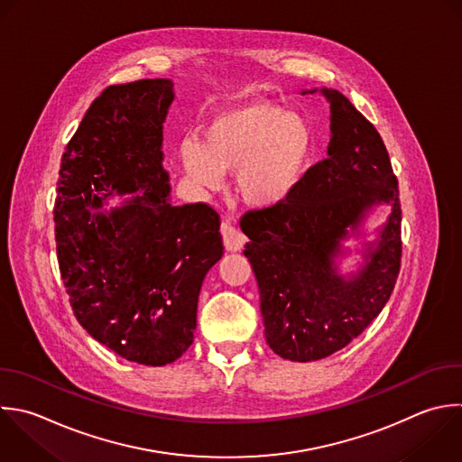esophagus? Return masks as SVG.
<instances>
[{
    "label": "esophagus",
    "instance_id": "34e87169",
    "mask_svg": "<svg viewBox=\"0 0 462 462\" xmlns=\"http://www.w3.org/2000/svg\"><path fill=\"white\" fill-rule=\"evenodd\" d=\"M220 233H222L224 245H226V249H227V251L236 253V251H240V249L244 247V244H245V236H244V235L235 227V226H231V224H227V222H222V226H220Z\"/></svg>",
    "mask_w": 462,
    "mask_h": 462
}]
</instances>
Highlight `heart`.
<instances>
[{
	"mask_svg": "<svg viewBox=\"0 0 462 462\" xmlns=\"http://www.w3.org/2000/svg\"><path fill=\"white\" fill-rule=\"evenodd\" d=\"M314 153L309 123L282 106L253 101L217 112L200 144L184 141L180 159L188 179L218 191L235 171L236 197L253 209H274L298 191Z\"/></svg>",
	"mask_w": 462,
	"mask_h": 462,
	"instance_id": "1",
	"label": "heart"
}]
</instances>
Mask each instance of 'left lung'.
<instances>
[{"instance_id": "1", "label": "left lung", "mask_w": 462, "mask_h": 462, "mask_svg": "<svg viewBox=\"0 0 462 462\" xmlns=\"http://www.w3.org/2000/svg\"><path fill=\"white\" fill-rule=\"evenodd\" d=\"M305 90V94H314ZM330 105L327 159L314 164L294 197L274 209L247 211L244 254L256 276L267 345L283 359H323L357 337L388 301L401 267L397 179L381 135L337 90H319ZM389 218L365 243L356 273L338 274L342 242L374 205Z\"/></svg>"}]
</instances>
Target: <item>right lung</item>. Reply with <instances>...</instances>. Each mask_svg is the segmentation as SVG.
I'll return each instance as SVG.
<instances>
[{"instance_id":"add662e5","label":"right lung","mask_w":462,"mask_h":462,"mask_svg":"<svg viewBox=\"0 0 462 462\" xmlns=\"http://www.w3.org/2000/svg\"><path fill=\"white\" fill-rule=\"evenodd\" d=\"M173 97L170 79L106 88L63 153L54 208L60 271L78 321L148 366L189 348L204 276L224 254L218 213L170 199L162 132ZM128 192L134 197L123 207L95 210Z\"/></svg>"}]
</instances>
